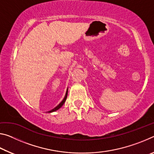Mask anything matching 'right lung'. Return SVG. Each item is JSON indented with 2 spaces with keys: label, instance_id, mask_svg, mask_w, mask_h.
<instances>
[{
  "label": "right lung",
  "instance_id": "obj_1",
  "mask_svg": "<svg viewBox=\"0 0 154 154\" xmlns=\"http://www.w3.org/2000/svg\"><path fill=\"white\" fill-rule=\"evenodd\" d=\"M67 95H68V88H67V90H66V94H65V96H64V98L63 100H62L61 101V103H60L58 106H56L55 108H54L53 109H51V110H50V111H48V113H52V112H54V111H57V110H58V109H59L60 108H61V106L64 105V103H65V101H66V100Z\"/></svg>",
  "mask_w": 154,
  "mask_h": 154
}]
</instances>
